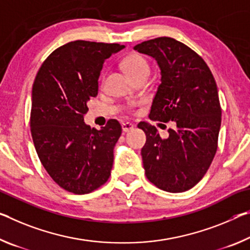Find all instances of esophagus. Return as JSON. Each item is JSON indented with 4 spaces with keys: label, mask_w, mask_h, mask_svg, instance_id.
<instances>
[{
    "label": "esophagus",
    "mask_w": 250,
    "mask_h": 250,
    "mask_svg": "<svg viewBox=\"0 0 250 250\" xmlns=\"http://www.w3.org/2000/svg\"><path fill=\"white\" fill-rule=\"evenodd\" d=\"M133 128H134V125L131 124V122H124V124H122V130H124V132H128Z\"/></svg>",
    "instance_id": "obj_1"
}]
</instances>
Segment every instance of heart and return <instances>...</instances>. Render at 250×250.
<instances>
[{
  "label": "heart",
  "instance_id": "heart-1",
  "mask_svg": "<svg viewBox=\"0 0 250 250\" xmlns=\"http://www.w3.org/2000/svg\"><path fill=\"white\" fill-rule=\"evenodd\" d=\"M121 65L130 78L136 80L140 77H148L150 64L146 59L139 53H130L124 58Z\"/></svg>",
  "mask_w": 250,
  "mask_h": 250
}]
</instances>
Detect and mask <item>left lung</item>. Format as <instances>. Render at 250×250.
<instances>
[{
    "label": "left lung",
    "mask_w": 250,
    "mask_h": 250,
    "mask_svg": "<svg viewBox=\"0 0 250 250\" xmlns=\"http://www.w3.org/2000/svg\"><path fill=\"white\" fill-rule=\"evenodd\" d=\"M134 50L151 55L161 70L149 118L176 125L166 139L149 122L138 125L146 137V176L165 191H186L203 179L218 148L221 106L215 78L199 54L172 38L149 40Z\"/></svg>",
    "instance_id": "8db88e82"
}]
</instances>
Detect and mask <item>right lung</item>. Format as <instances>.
I'll list each match as a JSON object with an SVG mask.
<instances>
[{
	"label": "right lung",
	"mask_w": 250,
	"mask_h": 250,
	"mask_svg": "<svg viewBox=\"0 0 250 250\" xmlns=\"http://www.w3.org/2000/svg\"><path fill=\"white\" fill-rule=\"evenodd\" d=\"M118 43L77 40L45 59L32 88L30 126L39 159L55 184L75 195L108 181L121 125L110 119L101 130L83 121L88 101L98 96L105 59L124 49Z\"/></svg>",
	"instance_id": "add662e5"
}]
</instances>
